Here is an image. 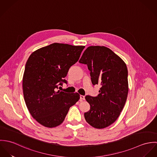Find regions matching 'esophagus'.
Wrapping results in <instances>:
<instances>
[{
	"label": "esophagus",
	"instance_id": "esophagus-1",
	"mask_svg": "<svg viewBox=\"0 0 157 157\" xmlns=\"http://www.w3.org/2000/svg\"><path fill=\"white\" fill-rule=\"evenodd\" d=\"M80 98L81 100H84L85 99V97L84 95H81L80 96Z\"/></svg>",
	"mask_w": 157,
	"mask_h": 157
}]
</instances>
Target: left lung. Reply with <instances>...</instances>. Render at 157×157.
Listing matches in <instances>:
<instances>
[{"mask_svg": "<svg viewBox=\"0 0 157 157\" xmlns=\"http://www.w3.org/2000/svg\"><path fill=\"white\" fill-rule=\"evenodd\" d=\"M79 63L87 65L92 85L101 86L97 96L85 97L90 109L85 118L95 128H106L117 120L127 100L126 65L111 49L100 46L88 47Z\"/></svg>", "mask_w": 157, "mask_h": 157, "instance_id": "8db88e82", "label": "left lung"}]
</instances>
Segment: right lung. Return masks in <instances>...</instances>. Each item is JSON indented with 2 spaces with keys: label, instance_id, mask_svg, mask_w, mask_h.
I'll return each mask as SVG.
<instances>
[{
  "label": "right lung",
  "instance_id": "add662e5",
  "mask_svg": "<svg viewBox=\"0 0 157 157\" xmlns=\"http://www.w3.org/2000/svg\"><path fill=\"white\" fill-rule=\"evenodd\" d=\"M84 48L54 43L33 52L26 62L23 77L25 101L32 117L45 127L60 125L80 98L78 93L70 95L57 90L67 84L65 77L69 69L78 60Z\"/></svg>",
  "mask_w": 157,
  "mask_h": 157
}]
</instances>
